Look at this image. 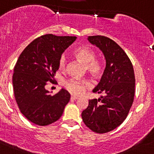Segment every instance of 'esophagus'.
<instances>
[{"label": "esophagus", "instance_id": "1", "mask_svg": "<svg viewBox=\"0 0 154 154\" xmlns=\"http://www.w3.org/2000/svg\"><path fill=\"white\" fill-rule=\"evenodd\" d=\"M70 99H71V100H77L79 98L76 97V96H71Z\"/></svg>", "mask_w": 154, "mask_h": 154}]
</instances>
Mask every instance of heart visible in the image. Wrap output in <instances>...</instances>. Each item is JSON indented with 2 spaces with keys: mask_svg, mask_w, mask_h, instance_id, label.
Segmentation results:
<instances>
[{
  "mask_svg": "<svg viewBox=\"0 0 154 154\" xmlns=\"http://www.w3.org/2000/svg\"><path fill=\"white\" fill-rule=\"evenodd\" d=\"M74 55L78 60L85 64V69L93 77L100 76L103 71V64L101 61L96 59V53L94 50L88 47H81L75 50ZM58 66L61 70L66 69V58L64 55H61L58 58ZM64 87L72 94L81 96L91 87V85L88 79H70L65 82Z\"/></svg>",
  "mask_w": 154,
  "mask_h": 154,
  "instance_id": "1",
  "label": "heart"
}]
</instances>
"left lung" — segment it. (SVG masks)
I'll return each instance as SVG.
<instances>
[{
	"mask_svg": "<svg viewBox=\"0 0 154 154\" xmlns=\"http://www.w3.org/2000/svg\"><path fill=\"white\" fill-rule=\"evenodd\" d=\"M88 41L99 47L105 57L104 73L93 90L104 96L89 100L82 117L91 131L104 134L119 126L128 116L134 99L135 75L128 55L114 41L102 35L89 36Z\"/></svg>",
	"mask_w": 154,
	"mask_h": 154,
	"instance_id": "1",
	"label": "left lung"
}]
</instances>
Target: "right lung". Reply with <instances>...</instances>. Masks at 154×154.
I'll return each instance as SVG.
<instances>
[{"mask_svg": "<svg viewBox=\"0 0 154 154\" xmlns=\"http://www.w3.org/2000/svg\"><path fill=\"white\" fill-rule=\"evenodd\" d=\"M75 39V36L44 35L19 56L12 75L14 95L20 111L31 122L45 126L62 116L70 94L61 89L53 96L45 86L54 83L58 58Z\"/></svg>", "mask_w": 154, "mask_h": 154, "instance_id": "1", "label": "right lung"}]
</instances>
